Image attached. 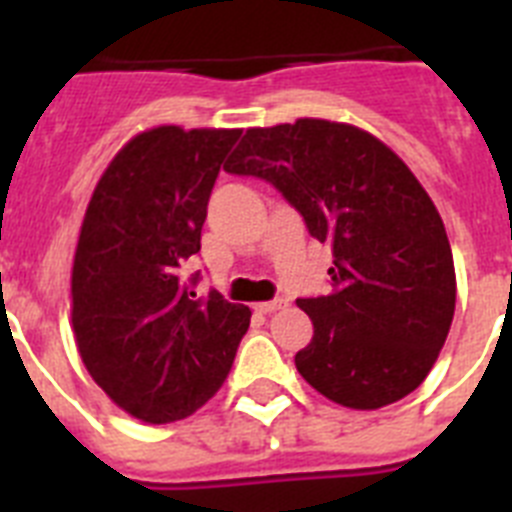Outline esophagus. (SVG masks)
Instances as JSON below:
<instances>
[{
  "label": "esophagus",
  "mask_w": 512,
  "mask_h": 512,
  "mask_svg": "<svg viewBox=\"0 0 512 512\" xmlns=\"http://www.w3.org/2000/svg\"><path fill=\"white\" fill-rule=\"evenodd\" d=\"M282 307H284V300H271V302H259V305H256V310L264 312V315H269V312H277V310H282Z\"/></svg>",
  "instance_id": "34e87169"
}]
</instances>
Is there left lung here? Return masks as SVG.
Masks as SVG:
<instances>
[{"instance_id":"left-lung-1","label":"left lung","mask_w":512,"mask_h":512,"mask_svg":"<svg viewBox=\"0 0 512 512\" xmlns=\"http://www.w3.org/2000/svg\"><path fill=\"white\" fill-rule=\"evenodd\" d=\"M225 171L259 176L333 246L330 292L297 305L312 341L295 366L343 408L418 390L449 336L456 274L436 205L400 156L348 122L300 117L248 128Z\"/></svg>"}]
</instances>
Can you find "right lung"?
Wrapping results in <instances>:
<instances>
[{
  "label": "right lung",
  "instance_id": "add662e5",
  "mask_svg": "<svg viewBox=\"0 0 512 512\" xmlns=\"http://www.w3.org/2000/svg\"><path fill=\"white\" fill-rule=\"evenodd\" d=\"M241 130L158 125L130 138L92 192L71 269V325L87 372L143 423L202 408L228 377L246 305L194 297L179 269L200 251L220 164Z\"/></svg>",
  "mask_w": 512,
  "mask_h": 512
}]
</instances>
